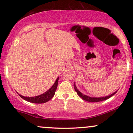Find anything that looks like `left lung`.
Listing matches in <instances>:
<instances>
[{
	"label": "left lung",
	"mask_w": 133,
	"mask_h": 133,
	"mask_svg": "<svg viewBox=\"0 0 133 133\" xmlns=\"http://www.w3.org/2000/svg\"><path fill=\"white\" fill-rule=\"evenodd\" d=\"M74 88H75V91H76V93H77V94L78 95V96H79V97L82 98L83 99H84V100H85L87 101H89V102H99V101H104V100H106V99L110 98V97H111V96H113V95L117 92V91H115V93H113V94H111V95H109V96H104V97L93 98V97H90V96H87V95H83V93H81V92L79 91L78 90L77 88H76L75 83H74Z\"/></svg>",
	"instance_id": "obj_1"
}]
</instances>
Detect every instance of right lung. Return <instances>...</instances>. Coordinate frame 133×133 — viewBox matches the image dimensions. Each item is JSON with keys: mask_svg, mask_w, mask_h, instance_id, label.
I'll list each match as a JSON object with an SVG mask.
<instances>
[{"mask_svg": "<svg viewBox=\"0 0 133 133\" xmlns=\"http://www.w3.org/2000/svg\"><path fill=\"white\" fill-rule=\"evenodd\" d=\"M58 78L59 77H58L57 79H56L55 82V83L53 85L52 87L48 91H46L45 93H43V94L38 95V96H35V97H27V96H22L21 95H18L23 99L30 103H44L47 102V101L50 100L51 98L54 97L55 92L57 88Z\"/></svg>", "mask_w": 133, "mask_h": 133, "instance_id": "right-lung-1", "label": "right lung"}]
</instances>
